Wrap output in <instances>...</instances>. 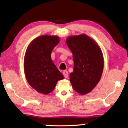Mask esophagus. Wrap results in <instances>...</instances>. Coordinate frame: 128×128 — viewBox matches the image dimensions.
Segmentation results:
<instances>
[{
  "mask_svg": "<svg viewBox=\"0 0 128 128\" xmlns=\"http://www.w3.org/2000/svg\"><path fill=\"white\" fill-rule=\"evenodd\" d=\"M63 74H64V77L65 78H68V76H69V73L67 70H64V72H63Z\"/></svg>",
  "mask_w": 128,
  "mask_h": 128,
  "instance_id": "obj_1",
  "label": "esophagus"
}]
</instances>
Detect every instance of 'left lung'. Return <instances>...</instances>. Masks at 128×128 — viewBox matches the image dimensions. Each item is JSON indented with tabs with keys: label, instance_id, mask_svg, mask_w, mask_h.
<instances>
[{
	"label": "left lung",
	"instance_id": "1",
	"mask_svg": "<svg viewBox=\"0 0 128 128\" xmlns=\"http://www.w3.org/2000/svg\"><path fill=\"white\" fill-rule=\"evenodd\" d=\"M66 41L74 62L70 81L77 92L84 95L100 80L104 68L102 52L97 43L85 34L70 36Z\"/></svg>",
	"mask_w": 128,
	"mask_h": 128
}]
</instances>
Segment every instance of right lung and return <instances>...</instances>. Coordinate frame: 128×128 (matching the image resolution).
Returning <instances> with one entry per match:
<instances>
[{"instance_id": "right-lung-1", "label": "right lung", "mask_w": 128, "mask_h": 128, "mask_svg": "<svg viewBox=\"0 0 128 128\" xmlns=\"http://www.w3.org/2000/svg\"><path fill=\"white\" fill-rule=\"evenodd\" d=\"M60 40L57 36H40L31 42L26 50L24 70L28 83L36 92L48 94L63 76L51 59V52Z\"/></svg>"}]
</instances>
